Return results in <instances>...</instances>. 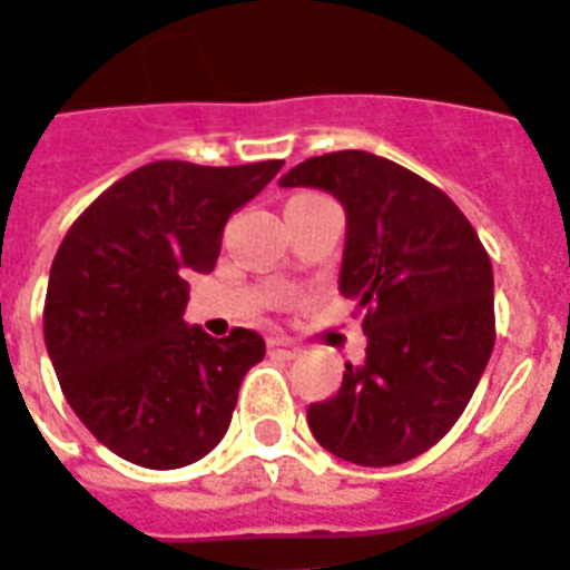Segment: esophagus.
<instances>
[{"instance_id": "esophagus-1", "label": "esophagus", "mask_w": 570, "mask_h": 570, "mask_svg": "<svg viewBox=\"0 0 570 570\" xmlns=\"http://www.w3.org/2000/svg\"><path fill=\"white\" fill-rule=\"evenodd\" d=\"M269 354H275V357H284V360H293V357H298L301 348L295 345L293 340H284V336H272Z\"/></svg>"}]
</instances>
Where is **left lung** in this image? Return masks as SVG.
I'll list each match as a JSON object with an SVG mask.
<instances>
[{
	"label": "left lung",
	"instance_id": "8db88e82",
	"mask_svg": "<svg viewBox=\"0 0 570 570\" xmlns=\"http://www.w3.org/2000/svg\"><path fill=\"white\" fill-rule=\"evenodd\" d=\"M281 187H316L345 207L340 293L363 309L365 360L340 392L309 404L325 451L397 465L456 424L494 348L492 261L439 187L368 151L293 166Z\"/></svg>",
	"mask_w": 570,
	"mask_h": 570
}]
</instances>
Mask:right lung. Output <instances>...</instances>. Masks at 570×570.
<instances>
[{
	"label": "right lung",
	"instance_id": "1",
	"mask_svg": "<svg viewBox=\"0 0 570 570\" xmlns=\"http://www.w3.org/2000/svg\"><path fill=\"white\" fill-rule=\"evenodd\" d=\"M281 166L155 160L105 189L60 243L46 289V351L67 404L122 460L180 469L225 436L266 342L245 327L213 340L187 325V277L213 272L230 213Z\"/></svg>",
	"mask_w": 570,
	"mask_h": 570
}]
</instances>
